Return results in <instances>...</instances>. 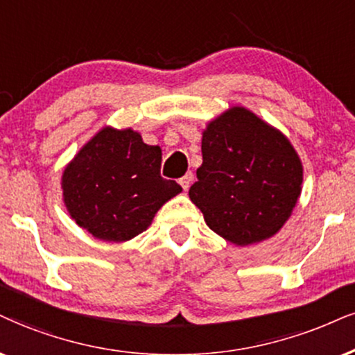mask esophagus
<instances>
[{"label":"esophagus","instance_id":"esophagus-1","mask_svg":"<svg viewBox=\"0 0 355 355\" xmlns=\"http://www.w3.org/2000/svg\"><path fill=\"white\" fill-rule=\"evenodd\" d=\"M191 182H192V173H187L186 176H182L181 179H179V184L182 186V189H184V191L189 189Z\"/></svg>","mask_w":355,"mask_h":355}]
</instances>
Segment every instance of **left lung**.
<instances>
[{"mask_svg": "<svg viewBox=\"0 0 355 355\" xmlns=\"http://www.w3.org/2000/svg\"><path fill=\"white\" fill-rule=\"evenodd\" d=\"M303 164L282 131L232 107L202 133V164L189 198L209 229L234 245L273 237L301 194Z\"/></svg>", "mask_w": 355, "mask_h": 355, "instance_id": "1", "label": "left lung"}]
</instances>
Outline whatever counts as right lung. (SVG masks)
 <instances>
[{"label":"right lung","mask_w":355,"mask_h":355,"mask_svg":"<svg viewBox=\"0 0 355 355\" xmlns=\"http://www.w3.org/2000/svg\"><path fill=\"white\" fill-rule=\"evenodd\" d=\"M159 146L131 128L105 126L62 174L64 204L78 227L105 242H126L182 187L161 178Z\"/></svg>","instance_id":"1"}]
</instances>
